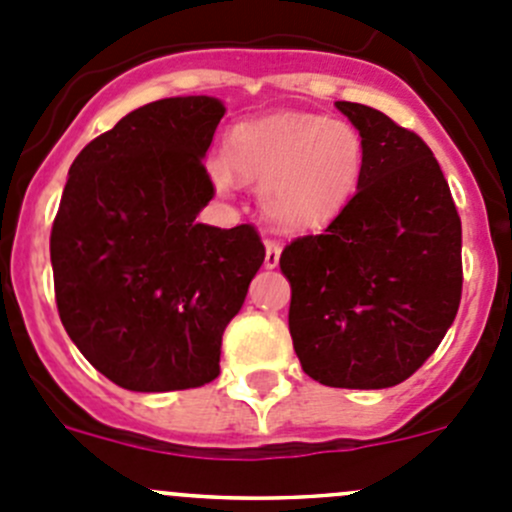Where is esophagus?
<instances>
[{"label": "esophagus", "mask_w": 512, "mask_h": 512, "mask_svg": "<svg viewBox=\"0 0 512 512\" xmlns=\"http://www.w3.org/2000/svg\"><path fill=\"white\" fill-rule=\"evenodd\" d=\"M280 255H282L280 242L267 240L265 242V267H267V270H275V267L280 265Z\"/></svg>", "instance_id": "obj_1"}]
</instances>
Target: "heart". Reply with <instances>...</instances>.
I'll use <instances>...</instances> for the list:
<instances>
[{
  "instance_id": "b5f03b06",
  "label": "heart",
  "mask_w": 512,
  "mask_h": 512,
  "mask_svg": "<svg viewBox=\"0 0 512 512\" xmlns=\"http://www.w3.org/2000/svg\"><path fill=\"white\" fill-rule=\"evenodd\" d=\"M225 155L205 163L218 193H230L240 175L260 185L272 223L307 232L337 220L359 193L366 143L342 118L280 111L237 123L227 133Z\"/></svg>"
}]
</instances>
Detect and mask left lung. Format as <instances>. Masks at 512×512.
<instances>
[{
  "label": "left lung",
  "mask_w": 512,
  "mask_h": 512,
  "mask_svg": "<svg viewBox=\"0 0 512 512\" xmlns=\"http://www.w3.org/2000/svg\"><path fill=\"white\" fill-rule=\"evenodd\" d=\"M359 193L322 235L285 247L289 334L304 374L334 389L401 384L446 337L461 304V218L431 148L364 103Z\"/></svg>",
  "instance_id": "8db88e82"
}]
</instances>
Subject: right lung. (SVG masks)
I'll return each instance as SVG.
<instances>
[{
    "mask_svg": "<svg viewBox=\"0 0 512 512\" xmlns=\"http://www.w3.org/2000/svg\"><path fill=\"white\" fill-rule=\"evenodd\" d=\"M225 103H146L69 168L51 227L61 324L121 389H195L220 374L223 332L265 247L252 225L198 223L213 198L205 153Z\"/></svg>",
    "mask_w": 512,
    "mask_h": 512,
    "instance_id": "1",
    "label": "right lung"
}]
</instances>
